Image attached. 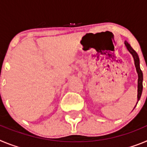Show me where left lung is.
<instances>
[{
    "label": "left lung",
    "instance_id": "left-lung-1",
    "mask_svg": "<svg viewBox=\"0 0 147 147\" xmlns=\"http://www.w3.org/2000/svg\"><path fill=\"white\" fill-rule=\"evenodd\" d=\"M124 44H125L127 50L129 51V52L132 54L133 59H134L135 66H136V71H137L138 76V100L139 101L143 90V73L141 70V67H140L139 57H138L137 53L136 52V51L131 47L130 45L127 41L124 42Z\"/></svg>",
    "mask_w": 147,
    "mask_h": 147
}]
</instances>
